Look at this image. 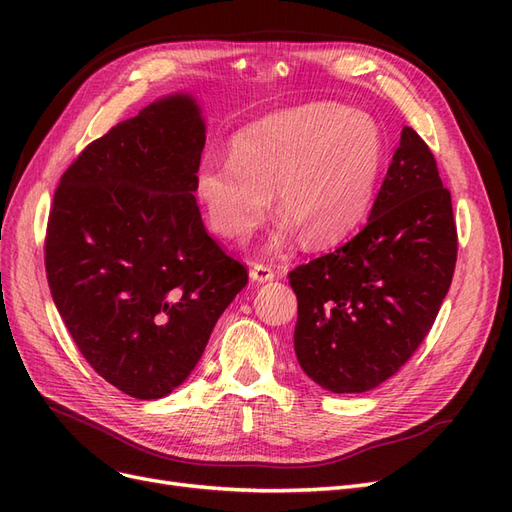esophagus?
<instances>
[{
    "instance_id": "obj_1",
    "label": "esophagus",
    "mask_w": 512,
    "mask_h": 512,
    "mask_svg": "<svg viewBox=\"0 0 512 512\" xmlns=\"http://www.w3.org/2000/svg\"><path fill=\"white\" fill-rule=\"evenodd\" d=\"M250 277L254 282H258V284H265V282H271L273 277H275V271L271 269V267H267V265H252V269H250Z\"/></svg>"
}]
</instances>
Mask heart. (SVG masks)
I'll use <instances>...</instances> for the list:
<instances>
[{
  "label": "heart",
  "instance_id": "1",
  "mask_svg": "<svg viewBox=\"0 0 512 512\" xmlns=\"http://www.w3.org/2000/svg\"><path fill=\"white\" fill-rule=\"evenodd\" d=\"M384 160V132L374 117L342 104H305L237 132L230 158L209 153L200 160L194 196L224 241L252 235L273 190L282 213L273 247L297 235L309 245H333L365 220Z\"/></svg>",
  "mask_w": 512,
  "mask_h": 512
}]
</instances>
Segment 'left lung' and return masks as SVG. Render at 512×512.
Wrapping results in <instances>:
<instances>
[{
  "instance_id": "8db88e82",
  "label": "left lung",
  "mask_w": 512,
  "mask_h": 512,
  "mask_svg": "<svg viewBox=\"0 0 512 512\" xmlns=\"http://www.w3.org/2000/svg\"><path fill=\"white\" fill-rule=\"evenodd\" d=\"M455 262L451 192L406 126L359 235L288 273L301 369L331 393H365L395 376L436 322Z\"/></svg>"
}]
</instances>
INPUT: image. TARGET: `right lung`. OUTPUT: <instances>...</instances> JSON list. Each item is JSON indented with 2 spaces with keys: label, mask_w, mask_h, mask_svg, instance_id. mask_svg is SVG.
Here are the masks:
<instances>
[{
  "label": "right lung",
  "mask_w": 512,
  "mask_h": 512,
  "mask_svg": "<svg viewBox=\"0 0 512 512\" xmlns=\"http://www.w3.org/2000/svg\"><path fill=\"white\" fill-rule=\"evenodd\" d=\"M196 100L173 94L89 143L55 190L46 280L96 374L160 399L192 374L247 267L209 237L194 198Z\"/></svg>",
  "instance_id": "right-lung-1"
}]
</instances>
